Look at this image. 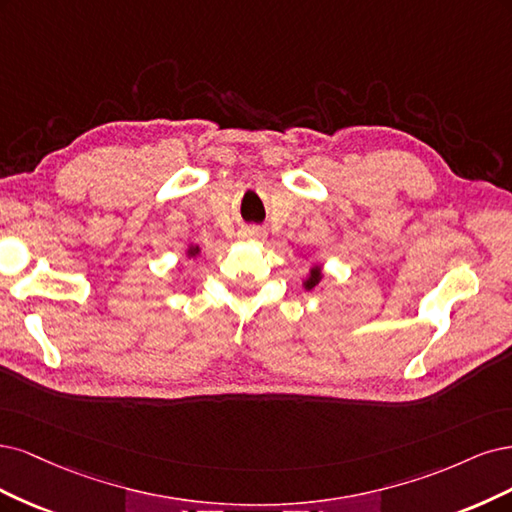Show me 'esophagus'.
Masks as SVG:
<instances>
[{"mask_svg": "<svg viewBox=\"0 0 512 512\" xmlns=\"http://www.w3.org/2000/svg\"><path fill=\"white\" fill-rule=\"evenodd\" d=\"M261 236V229L257 227H246L240 232V238H259Z\"/></svg>", "mask_w": 512, "mask_h": 512, "instance_id": "34e87169", "label": "esophagus"}]
</instances>
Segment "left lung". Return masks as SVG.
<instances>
[{"label": "left lung", "mask_w": 512, "mask_h": 512, "mask_svg": "<svg viewBox=\"0 0 512 512\" xmlns=\"http://www.w3.org/2000/svg\"><path fill=\"white\" fill-rule=\"evenodd\" d=\"M321 278H323L321 268H319V266H312V268H310V276L304 280V287H306V289H315V287L321 283Z\"/></svg>", "instance_id": "8db88e82"}]
</instances>
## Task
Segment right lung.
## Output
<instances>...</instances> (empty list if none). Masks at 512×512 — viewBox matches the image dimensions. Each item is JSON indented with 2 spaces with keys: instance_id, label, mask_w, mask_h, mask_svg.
Masks as SVG:
<instances>
[{
  "instance_id": "right-lung-1",
  "label": "right lung",
  "mask_w": 512,
  "mask_h": 512,
  "mask_svg": "<svg viewBox=\"0 0 512 512\" xmlns=\"http://www.w3.org/2000/svg\"><path fill=\"white\" fill-rule=\"evenodd\" d=\"M197 253H200V246H189V251H187L189 257H195Z\"/></svg>"
}]
</instances>
